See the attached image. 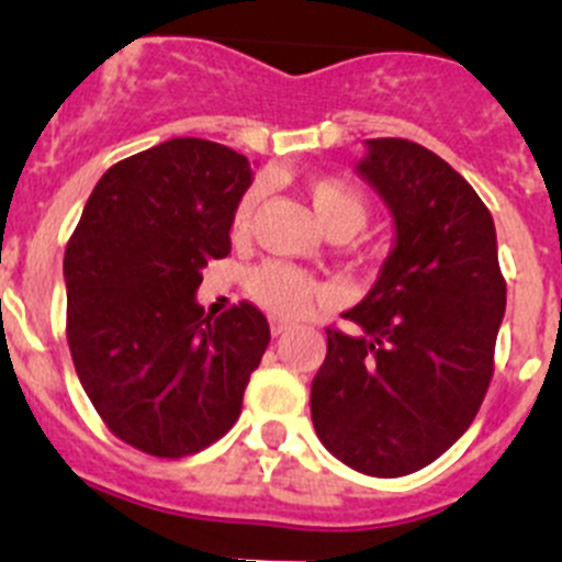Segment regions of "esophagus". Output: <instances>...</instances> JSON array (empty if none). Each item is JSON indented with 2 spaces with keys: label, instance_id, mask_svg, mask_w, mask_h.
I'll list each match as a JSON object with an SVG mask.
<instances>
[{
  "label": "esophagus",
  "instance_id": "1",
  "mask_svg": "<svg viewBox=\"0 0 562 562\" xmlns=\"http://www.w3.org/2000/svg\"><path fill=\"white\" fill-rule=\"evenodd\" d=\"M288 329H291V324H288V321H282V318H271V335L280 337V335H285Z\"/></svg>",
  "mask_w": 562,
  "mask_h": 562
}]
</instances>
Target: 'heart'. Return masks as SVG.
Returning a JSON list of instances; mask_svg holds the SVG:
<instances>
[{"mask_svg":"<svg viewBox=\"0 0 562 562\" xmlns=\"http://www.w3.org/2000/svg\"><path fill=\"white\" fill-rule=\"evenodd\" d=\"M304 194H307L315 220L321 222L326 236L348 238L362 231L364 222H368V200L351 183L340 181V178H310L304 183ZM260 200H263V189L260 187L244 192L236 211H233V236H247ZM247 291L269 313L302 315L313 304L318 288H315V282L304 271L280 263V260H266V263L255 266L249 271Z\"/></svg>","mask_w":562,"mask_h":562,"instance_id":"1","label":"heart"}]
</instances>
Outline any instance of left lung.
<instances>
[{
	"label": "left lung",
	"instance_id": "left-lung-1",
	"mask_svg": "<svg viewBox=\"0 0 562 562\" xmlns=\"http://www.w3.org/2000/svg\"><path fill=\"white\" fill-rule=\"evenodd\" d=\"M392 214L379 280L326 329L310 412L351 470L401 477L437 461L472 426L494 373L505 315L497 231L475 189L408 139H368L353 167Z\"/></svg>",
	"mask_w": 562,
	"mask_h": 562
}]
</instances>
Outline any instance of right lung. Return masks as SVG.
Here are the masks:
<instances>
[{
  "label": "right lung",
  "mask_w": 562,
  "mask_h": 562,
  "mask_svg": "<svg viewBox=\"0 0 562 562\" xmlns=\"http://www.w3.org/2000/svg\"><path fill=\"white\" fill-rule=\"evenodd\" d=\"M247 156L178 136L103 172L65 249L68 346L114 437L181 459L225 437L271 340L249 302L205 318L198 288L231 252Z\"/></svg>",
  "instance_id": "1"
}]
</instances>
